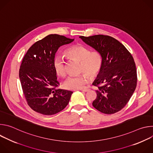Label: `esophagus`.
I'll return each instance as SVG.
<instances>
[{
  "mask_svg": "<svg viewBox=\"0 0 153 153\" xmlns=\"http://www.w3.org/2000/svg\"><path fill=\"white\" fill-rule=\"evenodd\" d=\"M82 91H83V92H87V91H88L90 90L89 89H82V90H80Z\"/></svg>",
  "mask_w": 153,
  "mask_h": 153,
  "instance_id": "esophagus-1",
  "label": "esophagus"
}]
</instances>
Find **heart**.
<instances>
[{"instance_id":"1","label":"heart","mask_w":153,"mask_h":153,"mask_svg":"<svg viewBox=\"0 0 153 153\" xmlns=\"http://www.w3.org/2000/svg\"><path fill=\"white\" fill-rule=\"evenodd\" d=\"M65 53L70 57L80 61L79 71L81 74L71 76L64 82L65 88L80 90L88 84L90 77H96L100 72L103 65V57L98 51H92L83 45H76L68 48ZM53 67L56 73L62 76L67 74L66 62L63 57L56 55L53 59Z\"/></svg>"}]
</instances>
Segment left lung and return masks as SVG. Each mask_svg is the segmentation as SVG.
Wrapping results in <instances>:
<instances>
[{
  "label": "left lung",
  "instance_id": "8db88e82",
  "mask_svg": "<svg viewBox=\"0 0 153 153\" xmlns=\"http://www.w3.org/2000/svg\"><path fill=\"white\" fill-rule=\"evenodd\" d=\"M86 44L101 53L102 67L93 85L98 87L93 106L100 112L111 114L123 109L137 86L134 59L116 39L106 35L79 37Z\"/></svg>",
  "mask_w": 153,
  "mask_h": 153
}]
</instances>
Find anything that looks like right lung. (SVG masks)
Returning a JSON list of instances; mask_svg holds the SVG:
<instances>
[{
	"label": "right lung",
	"instance_id": "obj_1",
	"mask_svg": "<svg viewBox=\"0 0 153 153\" xmlns=\"http://www.w3.org/2000/svg\"><path fill=\"white\" fill-rule=\"evenodd\" d=\"M59 34H50L36 42L24 56L19 78L28 105L34 111L53 115L67 106L72 91L59 89L53 59L58 48L72 42Z\"/></svg>",
	"mask_w": 153,
	"mask_h": 153
}]
</instances>
